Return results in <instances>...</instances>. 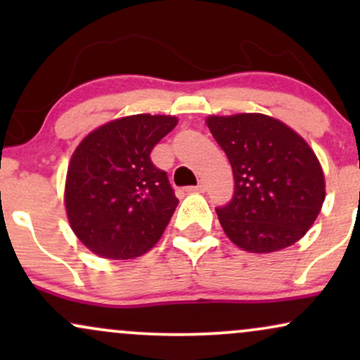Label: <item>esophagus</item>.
<instances>
[{
	"instance_id": "1",
	"label": "esophagus",
	"mask_w": 360,
	"mask_h": 360,
	"mask_svg": "<svg viewBox=\"0 0 360 360\" xmlns=\"http://www.w3.org/2000/svg\"><path fill=\"white\" fill-rule=\"evenodd\" d=\"M188 191L205 193L206 191V183H205V181H200V183H198V186H194V188H188Z\"/></svg>"
}]
</instances>
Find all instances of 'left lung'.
<instances>
[{
	"mask_svg": "<svg viewBox=\"0 0 360 360\" xmlns=\"http://www.w3.org/2000/svg\"><path fill=\"white\" fill-rule=\"evenodd\" d=\"M206 125L233 171V198L217 208L226 237L254 254L298 242L325 201L323 171L311 147L262 113L208 117Z\"/></svg>",
	"mask_w": 360,
	"mask_h": 360,
	"instance_id": "8db88e82",
	"label": "left lung"
}]
</instances>
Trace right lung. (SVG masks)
Returning <instances> with one entry per match:
<instances>
[{
    "label": "right lung",
    "mask_w": 360,
    "mask_h": 360,
    "mask_svg": "<svg viewBox=\"0 0 360 360\" xmlns=\"http://www.w3.org/2000/svg\"><path fill=\"white\" fill-rule=\"evenodd\" d=\"M176 125V117L131 115L96 128L74 150L65 212L72 232L91 252L135 259L162 237L179 201L150 152Z\"/></svg>",
    "instance_id": "right-lung-1"
}]
</instances>
